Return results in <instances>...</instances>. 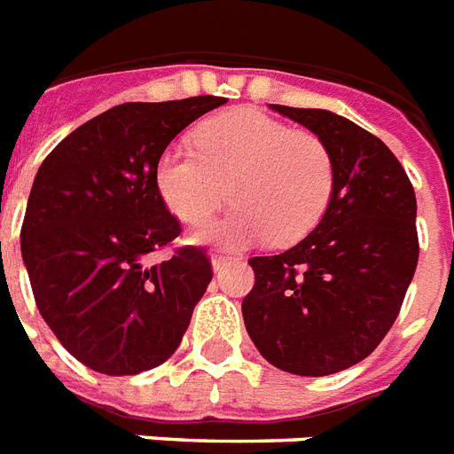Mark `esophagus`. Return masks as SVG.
Returning <instances> with one entry per match:
<instances>
[{
	"instance_id": "obj_1",
	"label": "esophagus",
	"mask_w": 454,
	"mask_h": 454,
	"mask_svg": "<svg viewBox=\"0 0 454 454\" xmlns=\"http://www.w3.org/2000/svg\"><path fill=\"white\" fill-rule=\"evenodd\" d=\"M231 262V257L227 255H213L210 257V264H213V271H223L227 264Z\"/></svg>"
}]
</instances>
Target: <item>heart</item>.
Returning a JSON list of instances; mask_svg holds the SVG:
<instances>
[{"instance_id": "b5f03b06", "label": "heart", "mask_w": 454, "mask_h": 454, "mask_svg": "<svg viewBox=\"0 0 454 454\" xmlns=\"http://www.w3.org/2000/svg\"><path fill=\"white\" fill-rule=\"evenodd\" d=\"M190 147H166L154 164V187L166 208L190 227L210 223L231 197L239 208L206 231L224 246L264 239L293 244L309 234L335 192V161L311 130L290 129L241 107L208 119Z\"/></svg>"}]
</instances>
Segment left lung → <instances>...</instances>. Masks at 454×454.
<instances>
[{
    "label": "left lung",
    "mask_w": 454,
    "mask_h": 454,
    "mask_svg": "<svg viewBox=\"0 0 454 454\" xmlns=\"http://www.w3.org/2000/svg\"><path fill=\"white\" fill-rule=\"evenodd\" d=\"M328 145L335 192L317 230L278 255L250 257L255 286L241 311L271 365L324 377L371 356L415 277L417 199L377 136L328 110L271 105Z\"/></svg>",
    "instance_id": "obj_1"
}]
</instances>
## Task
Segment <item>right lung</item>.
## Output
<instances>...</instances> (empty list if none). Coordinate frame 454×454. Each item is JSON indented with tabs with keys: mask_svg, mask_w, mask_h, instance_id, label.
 Wrapping results in <instances>:
<instances>
[{
	"mask_svg": "<svg viewBox=\"0 0 454 454\" xmlns=\"http://www.w3.org/2000/svg\"><path fill=\"white\" fill-rule=\"evenodd\" d=\"M227 98L124 103L72 130L39 166L20 253L39 314L72 356L103 375H137L173 356L213 270L170 244L180 223L154 187L157 157Z\"/></svg>",
	"mask_w": 454,
	"mask_h": 454,
	"instance_id": "right-lung-1",
	"label": "right lung"
}]
</instances>
